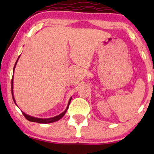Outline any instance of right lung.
<instances>
[{"instance_id":"add662e5","label":"right lung","mask_w":154,"mask_h":154,"mask_svg":"<svg viewBox=\"0 0 154 154\" xmlns=\"http://www.w3.org/2000/svg\"><path fill=\"white\" fill-rule=\"evenodd\" d=\"M19 57H20V56H19L18 59H17V61H16L15 66H14V69H13V72H14L15 66H16V65H17V61H18ZM13 79H14V77H13V78H12V79H11V93H12V97H13L14 101V103H15L16 105L17 106V104L16 103V100H15V99H14V93H13ZM71 100H72V97H71V98H70L69 100L68 105H67V107H66V109H65V111H63V112L61 113V114H60L59 115L56 116H54V117H51V118H45V119H42V118H37V117H34V116H30V115H28V114H26L25 113L23 112V111H22V112L23 115L24 116V117H25L26 119L29 120V121H30V122H38V123H41V124L52 123V122H54L58 121V120H59L60 119H61V118H62L63 116H64L65 113L66 112L67 109H68V108H69V106L70 102H71Z\"/></svg>"}]
</instances>
